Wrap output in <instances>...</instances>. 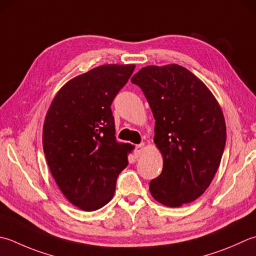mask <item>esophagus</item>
<instances>
[{
	"label": "esophagus",
	"mask_w": 256,
	"mask_h": 256,
	"mask_svg": "<svg viewBox=\"0 0 256 256\" xmlns=\"http://www.w3.org/2000/svg\"><path fill=\"white\" fill-rule=\"evenodd\" d=\"M143 148H144V144H138L135 146V150H134V156L135 158H140L142 155V152H143Z\"/></svg>",
	"instance_id": "obj_1"
}]
</instances>
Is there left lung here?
Wrapping results in <instances>:
<instances>
[{"label": "left lung", "mask_w": 256, "mask_h": 256, "mask_svg": "<svg viewBox=\"0 0 256 256\" xmlns=\"http://www.w3.org/2000/svg\"><path fill=\"white\" fill-rule=\"evenodd\" d=\"M141 88L155 118L154 143L163 170L150 192L165 206L178 208L205 192L226 142L222 110L201 80L178 64L148 65L131 78Z\"/></svg>", "instance_id": "left-lung-1"}]
</instances>
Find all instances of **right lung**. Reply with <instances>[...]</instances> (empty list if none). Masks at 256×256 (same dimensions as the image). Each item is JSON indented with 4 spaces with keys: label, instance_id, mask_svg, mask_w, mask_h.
Wrapping results in <instances>:
<instances>
[{
    "label": "right lung",
    "instance_id": "right-lung-1",
    "mask_svg": "<svg viewBox=\"0 0 256 256\" xmlns=\"http://www.w3.org/2000/svg\"><path fill=\"white\" fill-rule=\"evenodd\" d=\"M135 68L106 64L64 84L50 105L43 150L52 176L70 202L95 211L111 201L132 145L118 143L111 104Z\"/></svg>",
    "mask_w": 256,
    "mask_h": 256
}]
</instances>
